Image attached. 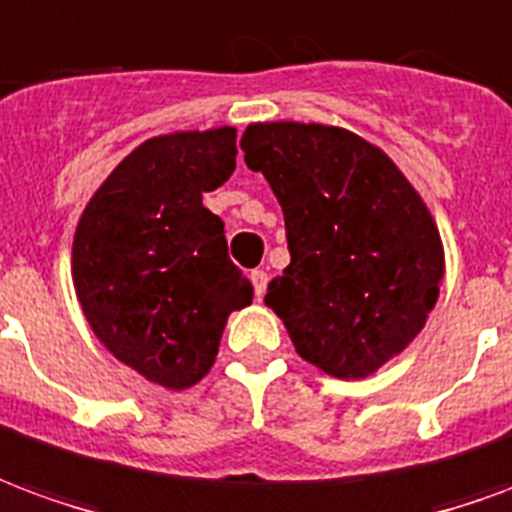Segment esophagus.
<instances>
[{"label":"esophagus","mask_w":512,"mask_h":512,"mask_svg":"<svg viewBox=\"0 0 512 512\" xmlns=\"http://www.w3.org/2000/svg\"><path fill=\"white\" fill-rule=\"evenodd\" d=\"M252 285H255L257 299H263V296H266V288H268V274L263 271V268L252 271Z\"/></svg>","instance_id":"1"}]
</instances>
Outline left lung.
I'll list each match as a JSON object with an SVG mask.
<instances>
[{"mask_svg": "<svg viewBox=\"0 0 512 512\" xmlns=\"http://www.w3.org/2000/svg\"><path fill=\"white\" fill-rule=\"evenodd\" d=\"M246 167L285 213L290 266L268 285L301 359L365 378L400 354L439 299L444 252L414 186L376 145L318 123H255Z\"/></svg>", "mask_w": 512, "mask_h": 512, "instance_id": "1", "label": "left lung"}]
</instances>
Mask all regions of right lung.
<instances>
[{
    "instance_id": "obj_1",
    "label": "right lung",
    "mask_w": 512,
    "mask_h": 512,
    "mask_svg": "<svg viewBox=\"0 0 512 512\" xmlns=\"http://www.w3.org/2000/svg\"><path fill=\"white\" fill-rule=\"evenodd\" d=\"M235 128L147 139L87 202L73 238V288L95 337L167 389L197 384L224 323L252 304L202 194L233 175Z\"/></svg>"
}]
</instances>
